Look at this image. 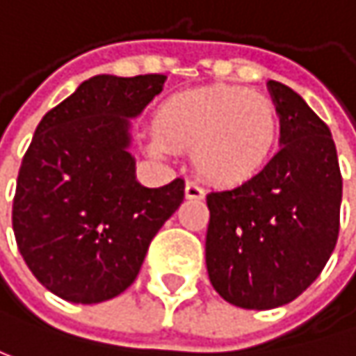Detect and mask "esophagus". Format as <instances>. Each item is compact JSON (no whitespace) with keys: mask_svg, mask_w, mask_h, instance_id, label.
I'll return each mask as SVG.
<instances>
[{"mask_svg":"<svg viewBox=\"0 0 356 356\" xmlns=\"http://www.w3.org/2000/svg\"><path fill=\"white\" fill-rule=\"evenodd\" d=\"M184 194H186V198H191V200H202V198H204V191H202L198 184H194V182H186Z\"/></svg>","mask_w":356,"mask_h":356,"instance_id":"1","label":"esophagus"}]
</instances>
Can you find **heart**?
Listing matches in <instances>:
<instances>
[{
	"instance_id": "heart-1",
	"label": "heart",
	"mask_w": 356,
	"mask_h": 356,
	"mask_svg": "<svg viewBox=\"0 0 356 356\" xmlns=\"http://www.w3.org/2000/svg\"><path fill=\"white\" fill-rule=\"evenodd\" d=\"M147 149L170 158L191 149L198 176L220 188H239L267 170L280 143V111L271 99L235 85L174 92L158 107Z\"/></svg>"
}]
</instances>
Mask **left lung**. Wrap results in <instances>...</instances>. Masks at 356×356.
Returning a JSON list of instances; mask_svg holds the SVG:
<instances>
[{
  "label": "left lung",
  "mask_w": 356,
  "mask_h": 356,
  "mask_svg": "<svg viewBox=\"0 0 356 356\" xmlns=\"http://www.w3.org/2000/svg\"><path fill=\"white\" fill-rule=\"evenodd\" d=\"M280 152L253 182L211 192L207 269L222 300L247 310L290 304L339 239L343 178L328 125L290 87L269 81Z\"/></svg>",
  "instance_id": "left-lung-1"
}]
</instances>
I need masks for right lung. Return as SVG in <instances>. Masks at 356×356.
I'll list each match as a JSON object with an SVG mask.
<instances>
[{
    "instance_id": "1",
    "label": "right lung",
    "mask_w": 356,
    "mask_h": 356,
    "mask_svg": "<svg viewBox=\"0 0 356 356\" xmlns=\"http://www.w3.org/2000/svg\"><path fill=\"white\" fill-rule=\"evenodd\" d=\"M164 74H97L38 123L22 160L12 225L40 284L74 304L127 290L147 247L184 200V180L145 188L136 178L131 119Z\"/></svg>"
}]
</instances>
